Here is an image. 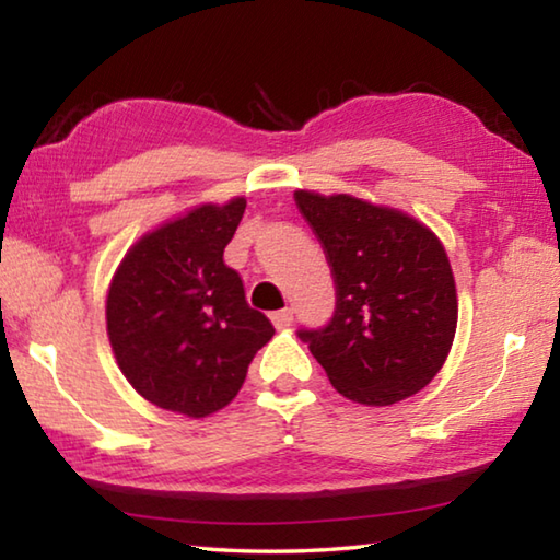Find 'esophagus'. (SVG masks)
Here are the masks:
<instances>
[{
	"mask_svg": "<svg viewBox=\"0 0 560 560\" xmlns=\"http://www.w3.org/2000/svg\"><path fill=\"white\" fill-rule=\"evenodd\" d=\"M271 324L277 326L279 330L289 328L293 324V311L291 308H281V311H273L271 314Z\"/></svg>",
	"mask_w": 560,
	"mask_h": 560,
	"instance_id": "esophagus-1",
	"label": "esophagus"
}]
</instances>
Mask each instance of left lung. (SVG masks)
Returning a JSON list of instances; mask_svg holds the SVG:
<instances>
[{"label":"left lung","mask_w":560,"mask_h":560,"mask_svg":"<svg viewBox=\"0 0 560 560\" xmlns=\"http://www.w3.org/2000/svg\"><path fill=\"white\" fill-rule=\"evenodd\" d=\"M336 281L326 328L299 330L348 400L383 407L440 373L457 330V287L440 236L395 207L353 195L293 192Z\"/></svg>","instance_id":"8db88e82"}]
</instances>
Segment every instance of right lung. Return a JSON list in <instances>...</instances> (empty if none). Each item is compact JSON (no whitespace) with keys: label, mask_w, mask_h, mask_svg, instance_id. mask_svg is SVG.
<instances>
[{"label":"right lung","mask_w":560,"mask_h":560,"mask_svg":"<svg viewBox=\"0 0 560 560\" xmlns=\"http://www.w3.org/2000/svg\"><path fill=\"white\" fill-rule=\"evenodd\" d=\"M246 200L197 205L140 236L113 273L106 328L126 381L163 410L210 417L244 385L252 358L273 336L244 296L224 246Z\"/></svg>","instance_id":"add662e5"}]
</instances>
